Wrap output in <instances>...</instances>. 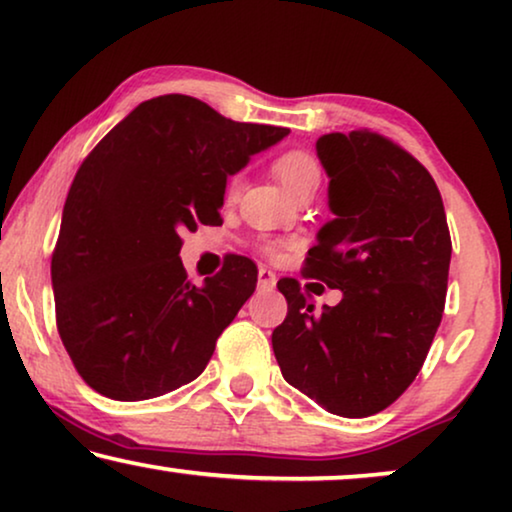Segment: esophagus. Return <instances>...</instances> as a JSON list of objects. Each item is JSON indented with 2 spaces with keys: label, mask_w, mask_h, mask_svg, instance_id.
Masks as SVG:
<instances>
[{
  "label": "esophagus",
  "mask_w": 512,
  "mask_h": 512,
  "mask_svg": "<svg viewBox=\"0 0 512 512\" xmlns=\"http://www.w3.org/2000/svg\"><path fill=\"white\" fill-rule=\"evenodd\" d=\"M275 284H277L275 272H272L270 268H258V289L270 291V289H275Z\"/></svg>",
  "instance_id": "34e87169"
}]
</instances>
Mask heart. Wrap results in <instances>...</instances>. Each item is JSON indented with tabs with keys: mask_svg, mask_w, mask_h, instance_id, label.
I'll use <instances>...</instances> for the list:
<instances>
[{
	"mask_svg": "<svg viewBox=\"0 0 512 512\" xmlns=\"http://www.w3.org/2000/svg\"><path fill=\"white\" fill-rule=\"evenodd\" d=\"M275 174L282 181V186L291 195H298L300 191H317L321 184V165L319 160L307 151H286L275 160ZM240 191V177H233L228 181V198H235ZM282 244L275 240H265L263 251L268 254H277Z\"/></svg>",
	"mask_w": 512,
	"mask_h": 512,
	"instance_id": "obj_1",
	"label": "heart"
}]
</instances>
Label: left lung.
<instances>
[{
  "label": "left lung",
  "instance_id": "left-lung-1",
  "mask_svg": "<svg viewBox=\"0 0 512 512\" xmlns=\"http://www.w3.org/2000/svg\"><path fill=\"white\" fill-rule=\"evenodd\" d=\"M335 214L307 251L303 275L340 289L314 314L298 279L272 349L284 380L340 417L389 408L424 366L447 296L452 240L429 170L370 130L317 139Z\"/></svg>",
  "mask_w": 512,
  "mask_h": 512
}]
</instances>
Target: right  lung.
<instances>
[{"label": "right lung", "instance_id": "right-lung-1", "mask_svg": "<svg viewBox=\"0 0 512 512\" xmlns=\"http://www.w3.org/2000/svg\"><path fill=\"white\" fill-rule=\"evenodd\" d=\"M286 135L230 121L195 97L160 95L88 153L62 209L51 279L62 345L97 394L146 401L205 370L258 270L230 256L195 286L181 233L221 223L226 179Z\"/></svg>", "mask_w": 512, "mask_h": 512}]
</instances>
